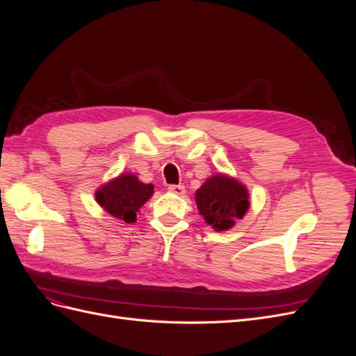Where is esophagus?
Segmentation results:
<instances>
[{
  "label": "esophagus",
  "instance_id": "1",
  "mask_svg": "<svg viewBox=\"0 0 356 356\" xmlns=\"http://www.w3.org/2000/svg\"><path fill=\"white\" fill-rule=\"evenodd\" d=\"M168 190H169V193H172V195H175V196L186 195V187L184 186H169Z\"/></svg>",
  "mask_w": 356,
  "mask_h": 356
}]
</instances>
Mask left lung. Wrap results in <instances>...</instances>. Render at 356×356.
Instances as JSON below:
<instances>
[{"instance_id":"1","label":"left lung","mask_w":356,"mask_h":356,"mask_svg":"<svg viewBox=\"0 0 356 356\" xmlns=\"http://www.w3.org/2000/svg\"><path fill=\"white\" fill-rule=\"evenodd\" d=\"M250 195L239 181L217 174L196 191V203L204 221L217 232L229 230L250 208Z\"/></svg>"}]
</instances>
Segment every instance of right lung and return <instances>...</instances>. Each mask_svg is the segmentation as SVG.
Wrapping results in <instances>:
<instances>
[{
	"label": "right lung",
	"instance_id": "right-lung-1",
	"mask_svg": "<svg viewBox=\"0 0 356 356\" xmlns=\"http://www.w3.org/2000/svg\"><path fill=\"white\" fill-rule=\"evenodd\" d=\"M154 186L144 184L132 174H123L98 188L96 202L114 218L135 222L139 208L153 196Z\"/></svg>",
	"mask_w": 356,
	"mask_h": 356
}]
</instances>
